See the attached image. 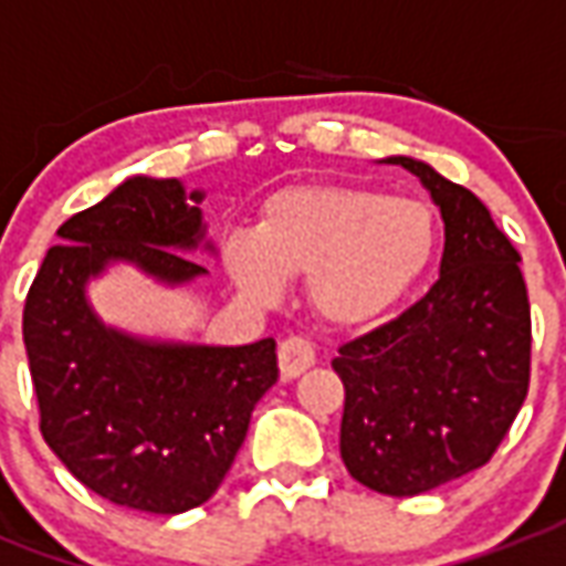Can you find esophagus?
I'll list each match as a JSON object with an SVG mask.
<instances>
[{
  "mask_svg": "<svg viewBox=\"0 0 566 566\" xmlns=\"http://www.w3.org/2000/svg\"><path fill=\"white\" fill-rule=\"evenodd\" d=\"M317 363V347L305 336L284 338L279 345V368H282L284 380H294L303 375L305 368H312Z\"/></svg>",
  "mask_w": 566,
  "mask_h": 566,
  "instance_id": "1",
  "label": "esophagus"
}]
</instances>
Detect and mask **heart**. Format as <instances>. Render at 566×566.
I'll list each match as a JSON object with an SVG mask.
<instances>
[{
    "mask_svg": "<svg viewBox=\"0 0 566 566\" xmlns=\"http://www.w3.org/2000/svg\"><path fill=\"white\" fill-rule=\"evenodd\" d=\"M438 219L426 200L368 186H294L263 200L254 233L224 242V266L254 303H272L282 275L305 279L326 324L375 321L429 272Z\"/></svg>",
    "mask_w": 566,
    "mask_h": 566,
    "instance_id": "heart-1",
    "label": "heart"
}]
</instances>
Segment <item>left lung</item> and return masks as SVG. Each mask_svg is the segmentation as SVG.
<instances>
[{
    "mask_svg": "<svg viewBox=\"0 0 566 566\" xmlns=\"http://www.w3.org/2000/svg\"><path fill=\"white\" fill-rule=\"evenodd\" d=\"M443 216L441 279L389 324L338 347L342 459L380 495L411 497L483 468L531 384L518 251L489 209L432 167L396 158Z\"/></svg>",
    "mask_w": 566,
    "mask_h": 566,
    "instance_id": "obj_1",
    "label": "left lung"
}]
</instances>
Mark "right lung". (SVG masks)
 Listing matches in <instances>:
<instances>
[{"label":"right lung","instance_id":"1","mask_svg":"<svg viewBox=\"0 0 566 566\" xmlns=\"http://www.w3.org/2000/svg\"><path fill=\"white\" fill-rule=\"evenodd\" d=\"M200 195L177 179L134 177L71 216L23 305V342L38 429L90 492L174 516L216 495L249 432L251 411L279 380L275 342L242 347L149 345L92 315L90 275L132 261L165 282L200 263L177 249L203 237Z\"/></svg>","mask_w":566,"mask_h":566}]
</instances>
